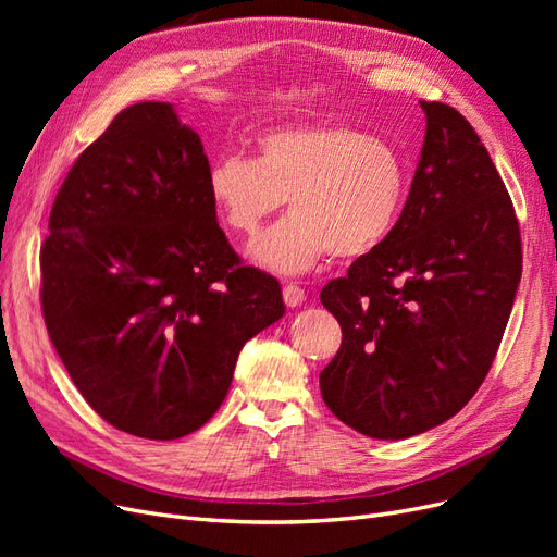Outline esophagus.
I'll return each mask as SVG.
<instances>
[{"label":"esophagus","mask_w":557,"mask_h":557,"mask_svg":"<svg viewBox=\"0 0 557 557\" xmlns=\"http://www.w3.org/2000/svg\"><path fill=\"white\" fill-rule=\"evenodd\" d=\"M305 299H307L305 288H299L297 283L283 285V301H285V305H288V307H299Z\"/></svg>","instance_id":"1"}]
</instances>
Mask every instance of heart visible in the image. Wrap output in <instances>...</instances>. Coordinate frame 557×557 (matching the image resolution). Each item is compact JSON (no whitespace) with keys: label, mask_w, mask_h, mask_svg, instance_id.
I'll use <instances>...</instances> for the list:
<instances>
[{"label":"heart","mask_w":557,"mask_h":557,"mask_svg":"<svg viewBox=\"0 0 557 557\" xmlns=\"http://www.w3.org/2000/svg\"><path fill=\"white\" fill-rule=\"evenodd\" d=\"M258 158L218 156L209 195L221 221L250 237L285 199L293 211L250 244L248 256L283 274H299L330 252L358 260L391 237L409 193L399 150L346 123L262 132Z\"/></svg>","instance_id":"b5f03b06"}]
</instances>
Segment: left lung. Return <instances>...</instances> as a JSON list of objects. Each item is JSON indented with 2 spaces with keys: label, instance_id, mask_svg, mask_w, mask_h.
<instances>
[{
  "label": "left lung",
  "instance_id": "8db88e82",
  "mask_svg": "<svg viewBox=\"0 0 557 557\" xmlns=\"http://www.w3.org/2000/svg\"><path fill=\"white\" fill-rule=\"evenodd\" d=\"M420 107L425 141L393 234L320 293L344 334L320 393L374 440L428 432L474 397L522 272L518 218L479 134L448 104Z\"/></svg>",
  "mask_w": 557,
  "mask_h": 557
}]
</instances>
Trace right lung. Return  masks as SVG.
I'll return each instance as SVG.
<instances>
[{"label":"right lung","instance_id":"right-lung-1","mask_svg":"<svg viewBox=\"0 0 557 557\" xmlns=\"http://www.w3.org/2000/svg\"><path fill=\"white\" fill-rule=\"evenodd\" d=\"M209 160L172 104L117 113L76 158L41 246V311L107 423L172 442L221 407L244 344L283 315L215 221Z\"/></svg>","mask_w":557,"mask_h":557}]
</instances>
